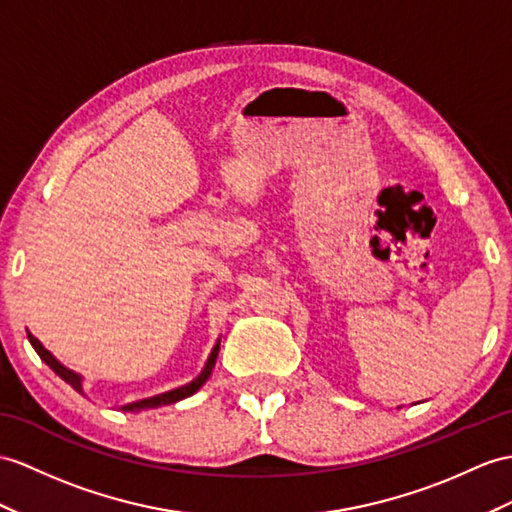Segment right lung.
Segmentation results:
<instances>
[{
  "label": "right lung",
  "mask_w": 512,
  "mask_h": 512,
  "mask_svg": "<svg viewBox=\"0 0 512 512\" xmlns=\"http://www.w3.org/2000/svg\"><path fill=\"white\" fill-rule=\"evenodd\" d=\"M28 339H30L32 347L36 350V354L41 356L43 363H45L49 369H52V371H56V376H60V378L65 380L67 384H71L73 389H76L78 393H82V395H84V389H82V376H78L76 371L67 369L65 365H60L58 360L52 356V352H47L45 347H43V343H41L39 339H36V336H32L30 332H28ZM219 345H221V343L217 341V345L213 347V352H210V356H208V360H206V365H204L202 373H199V376H197L193 382L180 386V389H173V391L162 393V395L147 397V400H141V402L126 404V406H123L121 410H128V413H136V410H145V408H158V406L176 404V402L184 400V397H191L193 393H197L199 389H202L204 382L210 378V373H213V367H215V363H217V356H219Z\"/></svg>",
  "instance_id": "add662e5"
}]
</instances>
